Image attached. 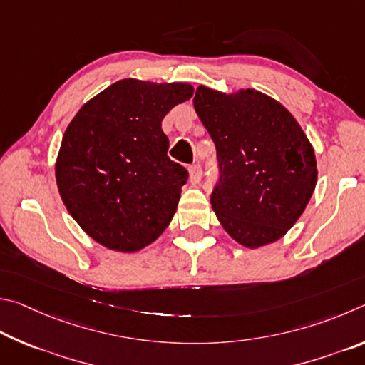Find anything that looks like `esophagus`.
Listing matches in <instances>:
<instances>
[{
	"mask_svg": "<svg viewBox=\"0 0 365 365\" xmlns=\"http://www.w3.org/2000/svg\"><path fill=\"white\" fill-rule=\"evenodd\" d=\"M189 178H190V182L197 184L202 179V166L200 165H192L189 168Z\"/></svg>",
	"mask_w": 365,
	"mask_h": 365,
	"instance_id": "esophagus-1",
	"label": "esophagus"
}]
</instances>
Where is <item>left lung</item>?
I'll list each match as a JSON object with an SVG mask.
<instances>
[{
    "instance_id": "obj_1",
    "label": "left lung",
    "mask_w": 365,
    "mask_h": 365,
    "mask_svg": "<svg viewBox=\"0 0 365 365\" xmlns=\"http://www.w3.org/2000/svg\"><path fill=\"white\" fill-rule=\"evenodd\" d=\"M195 112L218 152L212 208L231 237L259 248L284 237L316 189L314 149L295 117L257 89L199 86Z\"/></svg>"
}]
</instances>
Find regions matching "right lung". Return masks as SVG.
Returning <instances> with one entry per match:
<instances>
[{
  "instance_id": "1",
  "label": "right lung",
  "mask_w": 365,
  "mask_h": 365,
  "mask_svg": "<svg viewBox=\"0 0 365 365\" xmlns=\"http://www.w3.org/2000/svg\"><path fill=\"white\" fill-rule=\"evenodd\" d=\"M192 94L189 83L125 78L89 99L68 123L56 160L57 189L98 244L139 252L168 227L187 170L166 155L162 120Z\"/></svg>"
}]
</instances>
